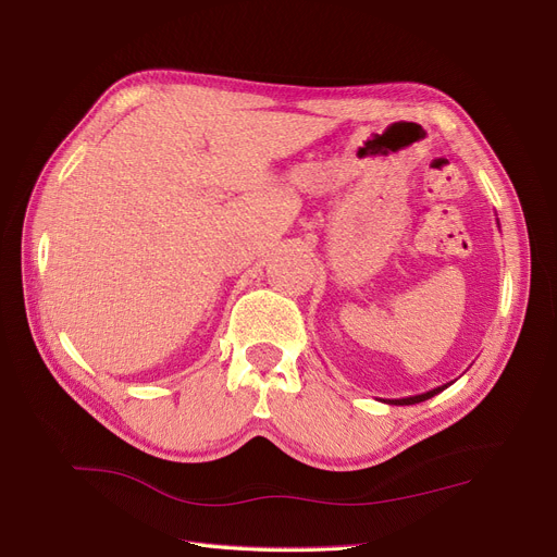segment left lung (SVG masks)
Returning a JSON list of instances; mask_svg holds the SVG:
<instances>
[{
  "label": "left lung",
  "mask_w": 557,
  "mask_h": 557,
  "mask_svg": "<svg viewBox=\"0 0 557 557\" xmlns=\"http://www.w3.org/2000/svg\"><path fill=\"white\" fill-rule=\"evenodd\" d=\"M451 384H454V382L442 384V386H437V388H433V391H425V393H421V396H409V398H398V400H384V403H388V405H417V403H423V400H428V398L437 396V393H442L444 388H448Z\"/></svg>",
  "instance_id": "left-lung-1"
}]
</instances>
